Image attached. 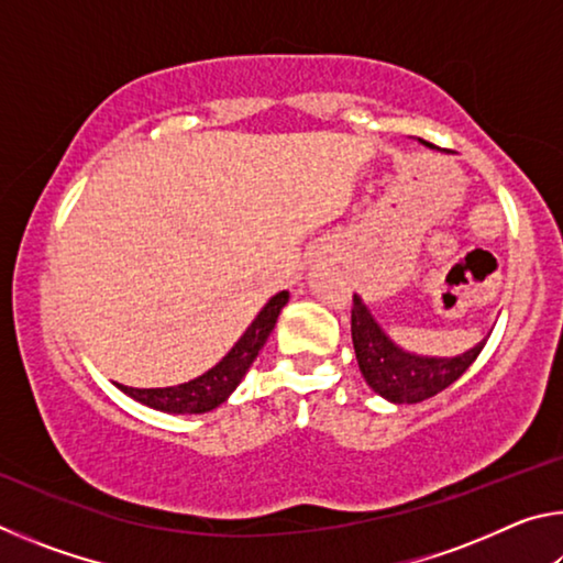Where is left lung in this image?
Returning a JSON list of instances; mask_svg holds the SVG:
<instances>
[{
    "label": "left lung",
    "instance_id": "8db88e82",
    "mask_svg": "<svg viewBox=\"0 0 563 563\" xmlns=\"http://www.w3.org/2000/svg\"><path fill=\"white\" fill-rule=\"evenodd\" d=\"M352 345L367 385L389 402L415 405L456 383L479 355L487 340L460 357H417L389 340L357 295H352Z\"/></svg>",
    "mask_w": 563,
    "mask_h": 563
}]
</instances>
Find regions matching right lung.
Masks as SVG:
<instances>
[{
  "instance_id": "add662e5",
  "label": "right lung",
  "mask_w": 563,
  "mask_h": 563,
  "mask_svg": "<svg viewBox=\"0 0 563 563\" xmlns=\"http://www.w3.org/2000/svg\"><path fill=\"white\" fill-rule=\"evenodd\" d=\"M288 302V292H278L275 298L268 300V305L258 312V318L251 322V328L243 332V338L235 342L233 350L218 362L213 369H208L206 375L190 379L186 385L178 387H154V389H136V387H123V393L139 399L141 405H148L161 412H174V415H201L208 409L225 402L228 395L233 393L241 383L247 367L253 365V360L258 357L261 347L278 322V316L283 305Z\"/></svg>"
}]
</instances>
